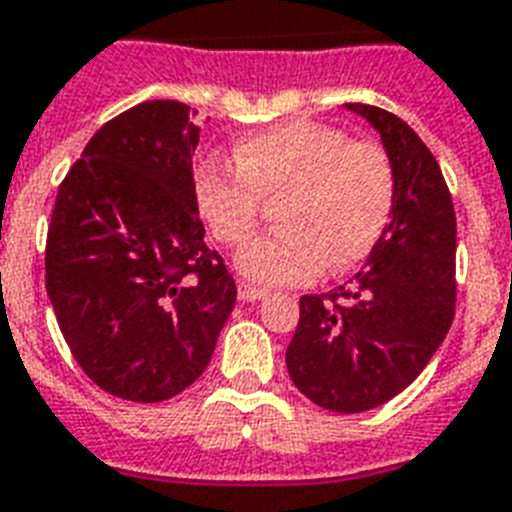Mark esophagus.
<instances>
[{
	"label": "esophagus",
	"instance_id": "obj_1",
	"mask_svg": "<svg viewBox=\"0 0 512 512\" xmlns=\"http://www.w3.org/2000/svg\"><path fill=\"white\" fill-rule=\"evenodd\" d=\"M265 289H260V286H252L247 284V281H242L239 284V299H244V302H257V299H263L265 297Z\"/></svg>",
	"mask_w": 512,
	"mask_h": 512
}]
</instances>
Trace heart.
<instances>
[{
    "instance_id": "obj_1",
    "label": "heart",
    "mask_w": 512,
    "mask_h": 512,
    "mask_svg": "<svg viewBox=\"0 0 512 512\" xmlns=\"http://www.w3.org/2000/svg\"><path fill=\"white\" fill-rule=\"evenodd\" d=\"M199 215L226 247L255 236L263 205L281 228L244 249L236 265L260 284H299L323 268L360 265L381 242L394 207V168L376 141L289 120L236 144V165L199 162Z\"/></svg>"
}]
</instances>
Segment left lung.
Segmentation results:
<instances>
[{
  "mask_svg": "<svg viewBox=\"0 0 512 512\" xmlns=\"http://www.w3.org/2000/svg\"><path fill=\"white\" fill-rule=\"evenodd\" d=\"M384 141L394 207L381 242L350 284L299 299L286 368L334 413L384 405L426 368L455 318V207L431 149L392 112L350 102Z\"/></svg>",
  "mask_w": 512,
  "mask_h": 512,
  "instance_id": "left-lung-1",
  "label": "left lung"
}]
</instances>
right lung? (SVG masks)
<instances>
[{
	"label": "right lung",
	"mask_w": 512,
	"mask_h": 512,
	"mask_svg": "<svg viewBox=\"0 0 512 512\" xmlns=\"http://www.w3.org/2000/svg\"><path fill=\"white\" fill-rule=\"evenodd\" d=\"M197 141V110L141 102L91 136L54 199L49 302L83 373L120 400L184 392L234 310L236 281L197 215Z\"/></svg>",
	"instance_id": "1"
}]
</instances>
